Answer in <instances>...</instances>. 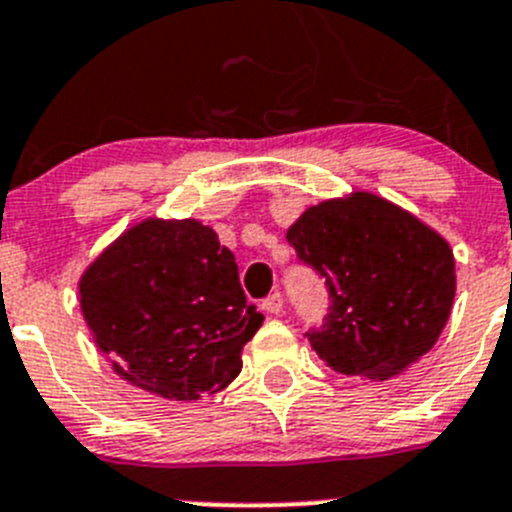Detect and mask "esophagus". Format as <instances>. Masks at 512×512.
I'll list each match as a JSON object with an SVG mask.
<instances>
[{
  "label": "esophagus",
  "instance_id": "1",
  "mask_svg": "<svg viewBox=\"0 0 512 512\" xmlns=\"http://www.w3.org/2000/svg\"><path fill=\"white\" fill-rule=\"evenodd\" d=\"M262 310L270 312V315H280V310H282V295H280V292H272L267 300H262Z\"/></svg>",
  "mask_w": 512,
  "mask_h": 512
}]
</instances>
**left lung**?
<instances>
[{"label": "left lung", "mask_w": 512, "mask_h": 512, "mask_svg": "<svg viewBox=\"0 0 512 512\" xmlns=\"http://www.w3.org/2000/svg\"><path fill=\"white\" fill-rule=\"evenodd\" d=\"M297 257L330 290L312 350L342 375L388 380L433 350L455 300V257L443 235L372 192L322 200L287 230Z\"/></svg>", "instance_id": "obj_1"}]
</instances>
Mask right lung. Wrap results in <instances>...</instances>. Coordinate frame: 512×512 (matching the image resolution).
I'll return each mask as SVG.
<instances>
[{
    "mask_svg": "<svg viewBox=\"0 0 512 512\" xmlns=\"http://www.w3.org/2000/svg\"><path fill=\"white\" fill-rule=\"evenodd\" d=\"M79 307L122 380L177 403L227 388L265 320L247 305L235 255L192 217L127 227L82 272Z\"/></svg>",
    "mask_w": 512,
    "mask_h": 512,
    "instance_id": "1",
    "label": "right lung"
}]
</instances>
